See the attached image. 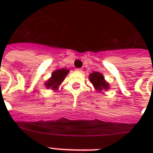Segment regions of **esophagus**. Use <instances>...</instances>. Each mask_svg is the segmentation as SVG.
<instances>
[{
	"label": "esophagus",
	"mask_w": 153,
	"mask_h": 153,
	"mask_svg": "<svg viewBox=\"0 0 153 153\" xmlns=\"http://www.w3.org/2000/svg\"><path fill=\"white\" fill-rule=\"evenodd\" d=\"M76 71H79V72H82V68H77Z\"/></svg>",
	"instance_id": "obj_1"
}]
</instances>
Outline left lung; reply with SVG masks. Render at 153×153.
I'll use <instances>...</instances> for the list:
<instances>
[{
    "label": "left lung",
    "instance_id": "left-lung-1",
    "mask_svg": "<svg viewBox=\"0 0 153 153\" xmlns=\"http://www.w3.org/2000/svg\"><path fill=\"white\" fill-rule=\"evenodd\" d=\"M89 78L97 91H100L102 90H107L109 87V84L105 81L103 75L98 72H93L92 74H90Z\"/></svg>",
    "mask_w": 153,
    "mask_h": 153
}]
</instances>
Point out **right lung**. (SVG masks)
<instances>
[{
    "label": "right lung",
    "instance_id": "1",
    "mask_svg": "<svg viewBox=\"0 0 153 153\" xmlns=\"http://www.w3.org/2000/svg\"><path fill=\"white\" fill-rule=\"evenodd\" d=\"M69 72V70L64 69H59L57 71H55L52 73V76L50 79H49L48 82L45 83V86L48 88L51 89H57L58 86H59V84L62 82L63 80H64L65 77L67 76V74H68Z\"/></svg>",
    "mask_w": 153,
    "mask_h": 153
}]
</instances>
